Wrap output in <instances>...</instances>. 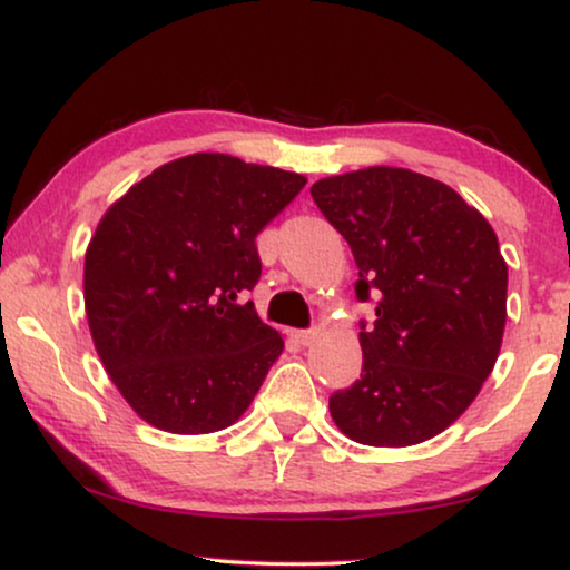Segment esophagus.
<instances>
[{"label": "esophagus", "instance_id": "1", "mask_svg": "<svg viewBox=\"0 0 570 570\" xmlns=\"http://www.w3.org/2000/svg\"><path fill=\"white\" fill-rule=\"evenodd\" d=\"M315 336H317V331H297L294 333V341H297V344H302V346H309L315 341Z\"/></svg>", "mask_w": 570, "mask_h": 570}]
</instances>
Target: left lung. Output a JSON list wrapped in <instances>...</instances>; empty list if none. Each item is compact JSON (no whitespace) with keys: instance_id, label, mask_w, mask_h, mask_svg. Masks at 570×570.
Instances as JSON below:
<instances>
[{"instance_id":"obj_1","label":"left lung","mask_w":570,"mask_h":570,"mask_svg":"<svg viewBox=\"0 0 570 570\" xmlns=\"http://www.w3.org/2000/svg\"><path fill=\"white\" fill-rule=\"evenodd\" d=\"M348 242L356 297H377L360 331L362 375L328 401L346 438L404 449L451 428L495 367L508 265L480 210L443 181L396 166L309 187Z\"/></svg>"}]
</instances>
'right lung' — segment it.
<instances>
[{
    "instance_id": "add662e5",
    "label": "right lung",
    "mask_w": 570,
    "mask_h": 570,
    "mask_svg": "<svg viewBox=\"0 0 570 570\" xmlns=\"http://www.w3.org/2000/svg\"><path fill=\"white\" fill-rule=\"evenodd\" d=\"M307 179L193 154L132 185L96 226L82 297L104 370L132 412L177 435L247 412L284 338L255 313V237Z\"/></svg>"
}]
</instances>
